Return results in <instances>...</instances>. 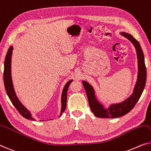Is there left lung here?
<instances>
[{
	"mask_svg": "<svg viewBox=\"0 0 151 151\" xmlns=\"http://www.w3.org/2000/svg\"><path fill=\"white\" fill-rule=\"evenodd\" d=\"M123 37L129 40L136 49L137 56H138V80L135 85L133 93L123 102L119 104H112L109 109H105L103 105L98 102L94 93V89L91 85L86 81H83V87L87 93V98L90 109L94 115L99 118H116L120 117L127 114L136 104L140 99L145 89L147 81V68L145 63V57L143 51L142 50L138 40L135 39L129 34L126 32H121Z\"/></svg>",
	"mask_w": 151,
	"mask_h": 151,
	"instance_id": "left-lung-1",
	"label": "left lung"
}]
</instances>
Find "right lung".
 Instances as JSON below:
<instances>
[{"label": "right lung", "mask_w": 151, "mask_h": 151, "mask_svg": "<svg viewBox=\"0 0 151 151\" xmlns=\"http://www.w3.org/2000/svg\"><path fill=\"white\" fill-rule=\"evenodd\" d=\"M13 50V47L11 46L8 49L7 53H6L5 60H4V73H3V79L4 87L6 93L9 98L11 102H12L13 105L14 106L15 109L17 110V111L19 112L22 116H23L24 118L30 120H35V119L32 117L31 114L30 113L28 110L24 106L21 102L18 100L16 94L15 93L14 89H13L12 79H11V55H12V51ZM73 80L69 81L65 85L64 88L63 89L62 95V109L60 112V116L62 115V114L64 112L66 107V101H67V91L70 84Z\"/></svg>", "instance_id": "add662e5"}]
</instances>
